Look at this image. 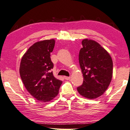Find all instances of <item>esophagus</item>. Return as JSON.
Masks as SVG:
<instances>
[{
	"instance_id": "34e87169",
	"label": "esophagus",
	"mask_w": 130,
	"mask_h": 130,
	"mask_svg": "<svg viewBox=\"0 0 130 130\" xmlns=\"http://www.w3.org/2000/svg\"><path fill=\"white\" fill-rule=\"evenodd\" d=\"M64 79H66V80H69L70 79V76H64Z\"/></svg>"
}]
</instances>
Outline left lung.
Segmentation results:
<instances>
[{
	"label": "left lung",
	"mask_w": 130,
	"mask_h": 130,
	"mask_svg": "<svg viewBox=\"0 0 130 130\" xmlns=\"http://www.w3.org/2000/svg\"><path fill=\"white\" fill-rule=\"evenodd\" d=\"M79 54L83 83L77 88L79 93L90 99L104 94L113 76V61L108 52L93 40L85 38Z\"/></svg>",
	"instance_id": "8db88e82"
}]
</instances>
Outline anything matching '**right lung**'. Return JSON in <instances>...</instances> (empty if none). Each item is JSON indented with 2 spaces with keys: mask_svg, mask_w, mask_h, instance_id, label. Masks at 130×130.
<instances>
[{
  "mask_svg": "<svg viewBox=\"0 0 130 130\" xmlns=\"http://www.w3.org/2000/svg\"><path fill=\"white\" fill-rule=\"evenodd\" d=\"M54 39L38 41L25 53L20 65L21 79L28 92L37 100L50 101L58 94L62 81L54 77L51 52L55 46Z\"/></svg>",
  "mask_w": 130,
  "mask_h": 130,
  "instance_id": "add662e5",
  "label": "right lung"
}]
</instances>
